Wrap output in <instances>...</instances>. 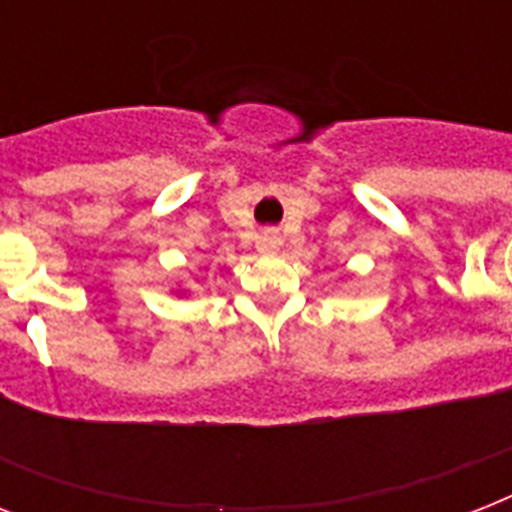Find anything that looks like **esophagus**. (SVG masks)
Wrapping results in <instances>:
<instances>
[{
  "mask_svg": "<svg viewBox=\"0 0 512 512\" xmlns=\"http://www.w3.org/2000/svg\"><path fill=\"white\" fill-rule=\"evenodd\" d=\"M276 244H279V239H276V236H265V239H263V247L265 249H273V247H276Z\"/></svg>",
  "mask_w": 512,
  "mask_h": 512,
  "instance_id": "1",
  "label": "esophagus"
}]
</instances>
